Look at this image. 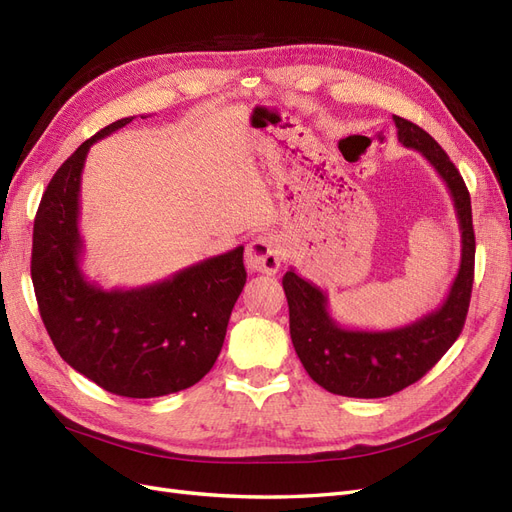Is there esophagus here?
Listing matches in <instances>:
<instances>
[{
  "label": "esophagus",
  "mask_w": 512,
  "mask_h": 512,
  "mask_svg": "<svg viewBox=\"0 0 512 512\" xmlns=\"http://www.w3.org/2000/svg\"><path fill=\"white\" fill-rule=\"evenodd\" d=\"M284 260V245L277 235L264 233L250 241L248 250H245V264L248 269L275 275L279 271V264Z\"/></svg>",
  "instance_id": "obj_1"
}]
</instances>
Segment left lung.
<instances>
[{
  "label": "left lung",
  "instance_id": "left-lung-1",
  "mask_svg": "<svg viewBox=\"0 0 512 512\" xmlns=\"http://www.w3.org/2000/svg\"><path fill=\"white\" fill-rule=\"evenodd\" d=\"M398 142L417 150L445 180L462 231L460 271L436 311L394 330H347L332 320L326 294L290 269L284 292L290 337L309 377L324 390L349 398H385L419 381L460 337L474 279V228L468 188L434 137L394 116Z\"/></svg>",
  "mask_w": 512,
  "mask_h": 512
}]
</instances>
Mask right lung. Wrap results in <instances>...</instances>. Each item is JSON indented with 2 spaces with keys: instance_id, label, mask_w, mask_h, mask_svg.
<instances>
[{
  "instance_id": "right-lung-1",
  "label": "right lung",
  "mask_w": 512,
  "mask_h": 512,
  "mask_svg": "<svg viewBox=\"0 0 512 512\" xmlns=\"http://www.w3.org/2000/svg\"><path fill=\"white\" fill-rule=\"evenodd\" d=\"M101 129L52 175L33 222L31 279L59 356L105 392L156 398L201 381L220 356L245 286L243 245L158 284L103 290L80 269V178L88 148L129 125Z\"/></svg>"
}]
</instances>
